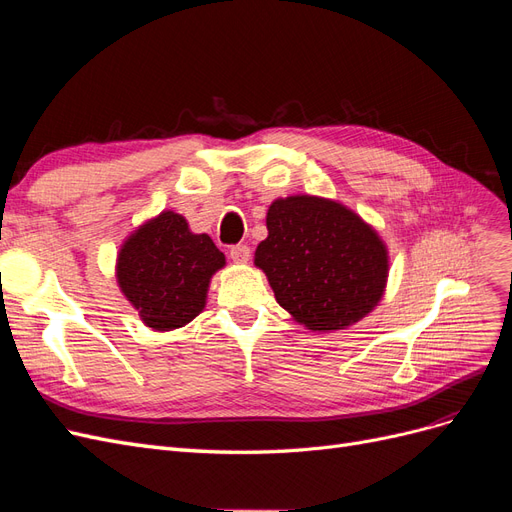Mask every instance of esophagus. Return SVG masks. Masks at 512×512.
Returning a JSON list of instances; mask_svg holds the SVG:
<instances>
[{
    "mask_svg": "<svg viewBox=\"0 0 512 512\" xmlns=\"http://www.w3.org/2000/svg\"><path fill=\"white\" fill-rule=\"evenodd\" d=\"M250 256H252V252H250V247L247 245H232L230 247V258L237 262V265H245L247 260H250Z\"/></svg>",
    "mask_w": 512,
    "mask_h": 512,
    "instance_id": "1",
    "label": "esophagus"
}]
</instances>
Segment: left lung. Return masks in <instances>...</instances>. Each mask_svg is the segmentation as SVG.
I'll list each match as a JSON object with an SVG mask.
<instances>
[{"instance_id":"8db88e82","label":"left lung","mask_w":512,"mask_h":512,"mask_svg":"<svg viewBox=\"0 0 512 512\" xmlns=\"http://www.w3.org/2000/svg\"><path fill=\"white\" fill-rule=\"evenodd\" d=\"M254 265L277 303L309 331L333 333L374 312L389 282V247L339 200L292 194L267 211Z\"/></svg>"}]
</instances>
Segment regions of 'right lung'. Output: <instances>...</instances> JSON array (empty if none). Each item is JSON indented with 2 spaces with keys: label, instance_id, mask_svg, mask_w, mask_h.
<instances>
[{
  "label": "right lung",
  "instance_id": "add662e5",
  "mask_svg": "<svg viewBox=\"0 0 512 512\" xmlns=\"http://www.w3.org/2000/svg\"><path fill=\"white\" fill-rule=\"evenodd\" d=\"M224 265L209 235L192 232L181 213L166 209L123 239L115 277L145 327L164 333L203 312L211 277Z\"/></svg>",
  "mask_w": 512,
  "mask_h": 512
}]
</instances>
